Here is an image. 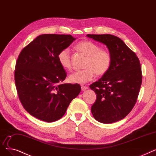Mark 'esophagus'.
Returning a JSON list of instances; mask_svg holds the SVG:
<instances>
[{
	"instance_id": "34e87169",
	"label": "esophagus",
	"mask_w": 156,
	"mask_h": 156,
	"mask_svg": "<svg viewBox=\"0 0 156 156\" xmlns=\"http://www.w3.org/2000/svg\"><path fill=\"white\" fill-rule=\"evenodd\" d=\"M81 89H82V91H85L86 90H87L88 89V87L87 86H81Z\"/></svg>"
}]
</instances>
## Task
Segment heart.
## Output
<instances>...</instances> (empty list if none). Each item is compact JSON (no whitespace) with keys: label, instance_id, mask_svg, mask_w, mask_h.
I'll list each match as a JSON object with an SVG mask.
<instances>
[{"label":"heart","instance_id":"heart-1","mask_svg":"<svg viewBox=\"0 0 156 156\" xmlns=\"http://www.w3.org/2000/svg\"><path fill=\"white\" fill-rule=\"evenodd\" d=\"M77 49L87 56L84 70L73 72L69 76V80L72 83L85 84L91 81L95 73L98 76L105 73L109 69L112 57L109 52L102 49L96 43L84 41L76 46ZM59 63L65 70L72 69V60L70 49L68 48L62 49L58 55Z\"/></svg>","mask_w":156,"mask_h":156}]
</instances>
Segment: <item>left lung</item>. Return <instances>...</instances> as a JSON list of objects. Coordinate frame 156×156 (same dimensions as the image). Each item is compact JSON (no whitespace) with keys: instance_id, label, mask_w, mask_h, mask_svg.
Here are the masks:
<instances>
[{"instance_id":"left-lung-1","label":"left lung","mask_w":156,"mask_h":156,"mask_svg":"<svg viewBox=\"0 0 156 156\" xmlns=\"http://www.w3.org/2000/svg\"><path fill=\"white\" fill-rule=\"evenodd\" d=\"M87 36L106 45L112 57L108 70L90 86L96 94L91 113L100 122H117L126 116L136 102L142 82L139 59L116 36L110 34Z\"/></svg>"}]
</instances>
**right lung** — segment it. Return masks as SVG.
<instances>
[{"label": "right lung", "mask_w": 156, "mask_h": 156, "mask_svg": "<svg viewBox=\"0 0 156 156\" xmlns=\"http://www.w3.org/2000/svg\"><path fill=\"white\" fill-rule=\"evenodd\" d=\"M76 39L71 35L43 34L21 50L14 80L22 105L32 116L46 122L61 119L80 92L79 84H62L66 73L58 55Z\"/></svg>", "instance_id": "1"}]
</instances>
